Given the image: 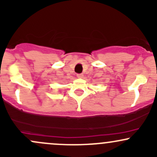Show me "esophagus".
Here are the masks:
<instances>
[{"mask_svg":"<svg viewBox=\"0 0 157 157\" xmlns=\"http://www.w3.org/2000/svg\"><path fill=\"white\" fill-rule=\"evenodd\" d=\"M77 77H79V78H81V77H83V75H82V74H77Z\"/></svg>","mask_w":157,"mask_h":157,"instance_id":"esophagus-1","label":"esophagus"}]
</instances>
